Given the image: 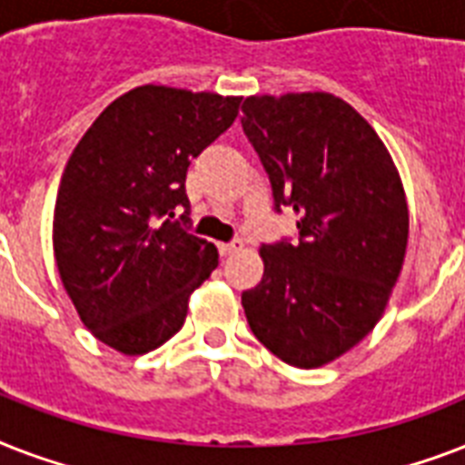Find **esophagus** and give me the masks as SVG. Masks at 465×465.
I'll return each mask as SVG.
<instances>
[{"mask_svg": "<svg viewBox=\"0 0 465 465\" xmlns=\"http://www.w3.org/2000/svg\"><path fill=\"white\" fill-rule=\"evenodd\" d=\"M241 248H243V241L233 239V241H229V243H219V253H222V255L239 253Z\"/></svg>", "mask_w": 465, "mask_h": 465, "instance_id": "obj_1", "label": "esophagus"}]
</instances>
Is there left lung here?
Segmentation results:
<instances>
[{
  "instance_id": "left-lung-1",
  "label": "left lung",
  "mask_w": 465,
  "mask_h": 465,
  "mask_svg": "<svg viewBox=\"0 0 465 465\" xmlns=\"http://www.w3.org/2000/svg\"><path fill=\"white\" fill-rule=\"evenodd\" d=\"M241 111L275 212L299 214V241L262 243L265 272L241 304L275 357L323 367L386 309L408 246L403 183L379 134L332 94L251 96Z\"/></svg>"
}]
</instances>
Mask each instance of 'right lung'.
Returning <instances> with one entry per match:
<instances>
[{
  "mask_svg": "<svg viewBox=\"0 0 465 465\" xmlns=\"http://www.w3.org/2000/svg\"><path fill=\"white\" fill-rule=\"evenodd\" d=\"M239 105L236 96L137 86L69 156L54 203V261L84 325L113 350L144 354L173 338L188 297L217 268V248L190 233L185 175Z\"/></svg>",
  "mask_w": 465,
  "mask_h": 465,
  "instance_id": "add662e5",
  "label": "right lung"
}]
</instances>
